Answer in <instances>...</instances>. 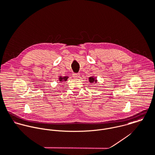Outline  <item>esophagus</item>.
I'll list each match as a JSON object with an SVG mask.
<instances>
[{
	"label": "esophagus",
	"mask_w": 155,
	"mask_h": 155,
	"mask_svg": "<svg viewBox=\"0 0 155 155\" xmlns=\"http://www.w3.org/2000/svg\"><path fill=\"white\" fill-rule=\"evenodd\" d=\"M73 77L74 78H79L80 77V74L79 73H74L73 74Z\"/></svg>",
	"instance_id": "1"
}]
</instances>
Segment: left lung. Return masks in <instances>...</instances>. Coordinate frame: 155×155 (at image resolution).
Here are the masks:
<instances>
[{"label": "left lung", "mask_w": 155, "mask_h": 155, "mask_svg": "<svg viewBox=\"0 0 155 155\" xmlns=\"http://www.w3.org/2000/svg\"><path fill=\"white\" fill-rule=\"evenodd\" d=\"M89 80L90 83H93V82H94V81H95V82L97 81V80H95V78H93V77H90Z\"/></svg>", "instance_id": "obj_1"}]
</instances>
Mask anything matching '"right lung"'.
<instances>
[{"mask_svg": "<svg viewBox=\"0 0 155 155\" xmlns=\"http://www.w3.org/2000/svg\"><path fill=\"white\" fill-rule=\"evenodd\" d=\"M68 77H60L59 78V81H66L67 79H68Z\"/></svg>", "mask_w": 155, "mask_h": 155, "instance_id": "right-lung-1", "label": "right lung"}]
</instances>
